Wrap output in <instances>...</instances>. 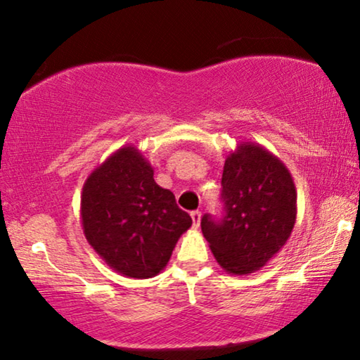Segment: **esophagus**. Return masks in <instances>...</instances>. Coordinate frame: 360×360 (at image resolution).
<instances>
[{
  "label": "esophagus",
  "instance_id": "obj_1",
  "mask_svg": "<svg viewBox=\"0 0 360 360\" xmlns=\"http://www.w3.org/2000/svg\"><path fill=\"white\" fill-rule=\"evenodd\" d=\"M191 218H192V226H194L195 229L200 226V218H202V213L200 212H198V210L192 212L191 213Z\"/></svg>",
  "mask_w": 360,
  "mask_h": 360
}]
</instances>
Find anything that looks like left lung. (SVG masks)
I'll list each match as a JSON object with an SVG mask.
<instances>
[{
  "label": "left lung",
  "instance_id": "left-lung-1",
  "mask_svg": "<svg viewBox=\"0 0 360 360\" xmlns=\"http://www.w3.org/2000/svg\"><path fill=\"white\" fill-rule=\"evenodd\" d=\"M224 217H202V233L226 273L260 270L286 244L297 214L292 176L280 158L255 142L226 157L221 178Z\"/></svg>",
  "mask_w": 360,
  "mask_h": 360
}]
</instances>
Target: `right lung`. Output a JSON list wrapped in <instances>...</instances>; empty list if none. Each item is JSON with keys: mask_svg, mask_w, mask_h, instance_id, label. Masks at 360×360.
<instances>
[{"mask_svg": "<svg viewBox=\"0 0 360 360\" xmlns=\"http://www.w3.org/2000/svg\"><path fill=\"white\" fill-rule=\"evenodd\" d=\"M85 239L122 276L146 280L168 265L192 218L173 192L153 179L148 160L134 146L110 155L90 173L80 195Z\"/></svg>", "mask_w": 360, "mask_h": 360, "instance_id": "obj_1", "label": "right lung"}]
</instances>
